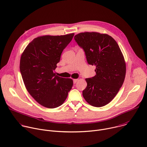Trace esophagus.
Here are the masks:
<instances>
[{
    "label": "esophagus",
    "mask_w": 147,
    "mask_h": 147,
    "mask_svg": "<svg viewBox=\"0 0 147 147\" xmlns=\"http://www.w3.org/2000/svg\"><path fill=\"white\" fill-rule=\"evenodd\" d=\"M78 81V79H73V82L74 84H76Z\"/></svg>",
    "instance_id": "esophagus-1"
}]
</instances>
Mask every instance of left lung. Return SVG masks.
<instances>
[{"mask_svg":"<svg viewBox=\"0 0 147 147\" xmlns=\"http://www.w3.org/2000/svg\"><path fill=\"white\" fill-rule=\"evenodd\" d=\"M74 39L85 52L89 65L95 66L96 75L86 78L84 98L91 105L102 107L116 95L124 81L126 67L123 53L110 35L96 32L77 34Z\"/></svg>","mask_w":147,"mask_h":147,"instance_id":"left-lung-1","label":"left lung"}]
</instances>
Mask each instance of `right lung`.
<instances>
[{
  "instance_id": "right-lung-1",
  "label": "right lung",
  "mask_w": 147,
  "mask_h": 147,
  "mask_svg": "<svg viewBox=\"0 0 147 147\" xmlns=\"http://www.w3.org/2000/svg\"><path fill=\"white\" fill-rule=\"evenodd\" d=\"M74 35H44L34 39L22 55L20 69L26 88L42 106L57 108L64 103L73 81L56 75L61 54Z\"/></svg>"
}]
</instances>
